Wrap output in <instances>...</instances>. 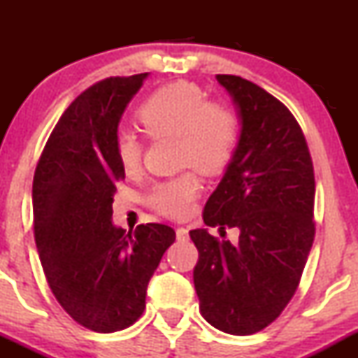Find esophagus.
Returning a JSON list of instances; mask_svg holds the SVG:
<instances>
[{"label": "esophagus", "instance_id": "34e87169", "mask_svg": "<svg viewBox=\"0 0 358 358\" xmlns=\"http://www.w3.org/2000/svg\"><path fill=\"white\" fill-rule=\"evenodd\" d=\"M176 241L178 242L188 241V229H185V227L176 229Z\"/></svg>", "mask_w": 358, "mask_h": 358}]
</instances>
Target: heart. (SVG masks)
<instances>
[{
    "label": "heart",
    "mask_w": 358,
    "mask_h": 358,
    "mask_svg": "<svg viewBox=\"0 0 358 358\" xmlns=\"http://www.w3.org/2000/svg\"><path fill=\"white\" fill-rule=\"evenodd\" d=\"M136 119L148 138L175 136L176 158L182 166H195L205 176H217L227 170L239 145V117L231 106L208 101L195 82L176 80L155 89L136 109ZM114 153L126 175L141 168L145 141L127 129L117 131ZM200 193L195 170L153 185L146 205L162 215L182 219L192 210Z\"/></svg>",
    "instance_id": "b5f03b06"
}]
</instances>
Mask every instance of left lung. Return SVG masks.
<instances>
[{"mask_svg": "<svg viewBox=\"0 0 358 358\" xmlns=\"http://www.w3.org/2000/svg\"><path fill=\"white\" fill-rule=\"evenodd\" d=\"M239 108L241 138L224 178L207 200L208 227L237 229L239 241L190 231L199 249L193 285L200 311L231 335L264 330L296 293L315 241V173L291 110L254 82L219 73Z\"/></svg>", "mask_w": 358, "mask_h": 358, "instance_id": "8db88e82", "label": "left lung"}]
</instances>
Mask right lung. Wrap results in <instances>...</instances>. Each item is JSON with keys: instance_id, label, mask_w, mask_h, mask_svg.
<instances>
[{"instance_id": "obj_1", "label": "right lung", "mask_w": 358, "mask_h": 358, "mask_svg": "<svg viewBox=\"0 0 358 358\" xmlns=\"http://www.w3.org/2000/svg\"><path fill=\"white\" fill-rule=\"evenodd\" d=\"M148 73L108 77L64 110L34 176V231L53 296L82 327L124 330L146 306V287L175 231L113 225L116 185L124 180L114 153L121 114Z\"/></svg>"}]
</instances>
